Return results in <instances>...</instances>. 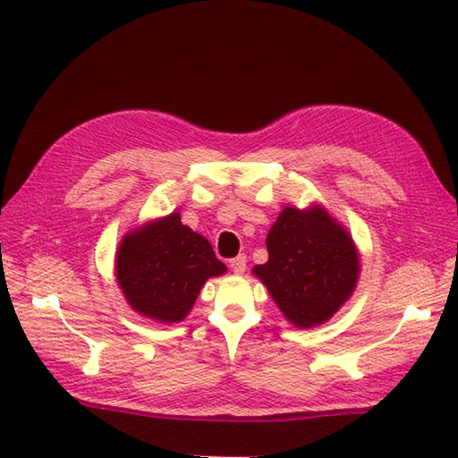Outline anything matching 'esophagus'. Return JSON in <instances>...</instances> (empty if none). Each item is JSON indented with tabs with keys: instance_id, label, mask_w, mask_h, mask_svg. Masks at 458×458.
<instances>
[{
	"instance_id": "1",
	"label": "esophagus",
	"mask_w": 458,
	"mask_h": 458,
	"mask_svg": "<svg viewBox=\"0 0 458 458\" xmlns=\"http://www.w3.org/2000/svg\"><path fill=\"white\" fill-rule=\"evenodd\" d=\"M246 263H248L246 255H238V258H233L230 261V267H232V271L236 273V275H243V271H246Z\"/></svg>"
}]
</instances>
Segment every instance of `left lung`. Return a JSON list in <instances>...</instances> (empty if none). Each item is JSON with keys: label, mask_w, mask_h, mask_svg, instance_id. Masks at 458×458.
<instances>
[{"label": "left lung", "mask_w": 458, "mask_h": 458, "mask_svg": "<svg viewBox=\"0 0 458 458\" xmlns=\"http://www.w3.org/2000/svg\"><path fill=\"white\" fill-rule=\"evenodd\" d=\"M265 246L267 263L251 271L294 327L326 324L353 294L360 273L357 246L322 205L284 207Z\"/></svg>", "instance_id": "8db88e82"}]
</instances>
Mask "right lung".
Here are the masks:
<instances>
[{"label":"right lung","mask_w":458,"mask_h":458,"mask_svg":"<svg viewBox=\"0 0 458 458\" xmlns=\"http://www.w3.org/2000/svg\"><path fill=\"white\" fill-rule=\"evenodd\" d=\"M225 273L210 242L185 226L175 210L124 233L114 255L126 302L159 324L185 320L205 283Z\"/></svg>","instance_id":"right-lung-1"}]
</instances>
